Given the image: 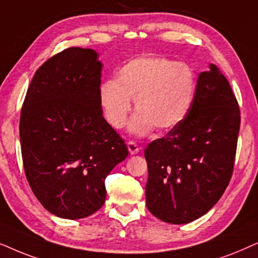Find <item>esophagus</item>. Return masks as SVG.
<instances>
[{
    "instance_id": "esophagus-1",
    "label": "esophagus",
    "mask_w": 258,
    "mask_h": 258,
    "mask_svg": "<svg viewBox=\"0 0 258 258\" xmlns=\"http://www.w3.org/2000/svg\"><path fill=\"white\" fill-rule=\"evenodd\" d=\"M127 147H128V151H130V153L131 154H137L139 152V146L137 145V143L136 142H128L127 143Z\"/></svg>"
}]
</instances>
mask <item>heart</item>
I'll return each mask as SVG.
<instances>
[{
  "mask_svg": "<svg viewBox=\"0 0 258 258\" xmlns=\"http://www.w3.org/2000/svg\"><path fill=\"white\" fill-rule=\"evenodd\" d=\"M197 79L184 62L163 56H142L130 60L118 71V78L101 84L99 101L107 121L114 128L125 126L135 99L137 113L130 131L144 136L156 126L170 131L190 112Z\"/></svg>",
  "mask_w": 258,
  "mask_h": 258,
  "instance_id": "obj_1",
  "label": "heart"
}]
</instances>
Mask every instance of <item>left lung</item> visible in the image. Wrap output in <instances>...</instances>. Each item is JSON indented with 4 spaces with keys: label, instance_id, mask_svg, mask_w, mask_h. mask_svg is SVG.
I'll use <instances>...</instances> for the list:
<instances>
[{
    "label": "left lung",
    "instance_id": "obj_1",
    "mask_svg": "<svg viewBox=\"0 0 258 258\" xmlns=\"http://www.w3.org/2000/svg\"><path fill=\"white\" fill-rule=\"evenodd\" d=\"M241 112L217 66L198 75L190 112L145 149L146 207L157 218L186 224L207 214L231 179Z\"/></svg>",
    "mask_w": 258,
    "mask_h": 258
}]
</instances>
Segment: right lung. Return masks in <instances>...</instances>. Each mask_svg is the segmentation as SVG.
Segmentation results:
<instances>
[{"label":"right lung","instance_id":"right-lung-1","mask_svg":"<svg viewBox=\"0 0 258 258\" xmlns=\"http://www.w3.org/2000/svg\"><path fill=\"white\" fill-rule=\"evenodd\" d=\"M72 47L36 71L20 116L23 167L34 195L57 217L85 218L105 203V179L128 154L102 116V63Z\"/></svg>","mask_w":258,"mask_h":258}]
</instances>
